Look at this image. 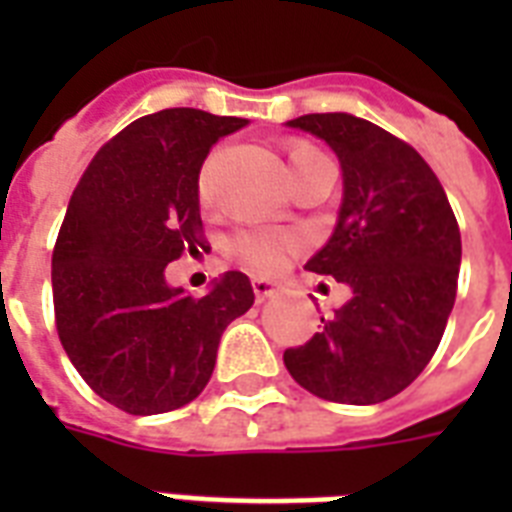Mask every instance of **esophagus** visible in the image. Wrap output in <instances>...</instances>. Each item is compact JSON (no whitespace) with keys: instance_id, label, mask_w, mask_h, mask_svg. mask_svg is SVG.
Wrapping results in <instances>:
<instances>
[{"instance_id":"esophagus-1","label":"esophagus","mask_w":512,"mask_h":512,"mask_svg":"<svg viewBox=\"0 0 512 512\" xmlns=\"http://www.w3.org/2000/svg\"><path fill=\"white\" fill-rule=\"evenodd\" d=\"M252 289H255V300L257 303H265V300H271L281 292V284L276 281H268V279H255L252 281Z\"/></svg>"}]
</instances>
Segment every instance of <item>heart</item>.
Segmentation results:
<instances>
[{
	"instance_id": "1",
	"label": "heart",
	"mask_w": 512,
	"mask_h": 512,
	"mask_svg": "<svg viewBox=\"0 0 512 512\" xmlns=\"http://www.w3.org/2000/svg\"><path fill=\"white\" fill-rule=\"evenodd\" d=\"M319 151L308 143H297V146L289 148V164H292V172L311 159ZM196 191H199V199L207 204L215 196V162L209 159L199 172V180H196ZM305 239L300 233L292 231H279V228H244V231H236L231 239L225 241V249L231 252L236 260H241L244 265H249L252 271L257 273H279L284 265L292 260V257L303 249Z\"/></svg>"
}]
</instances>
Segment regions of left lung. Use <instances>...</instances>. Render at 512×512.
I'll list each match as a JSON object with an SVG mask.
<instances>
[{
  "instance_id": "1",
  "label": "left lung",
  "mask_w": 512,
  "mask_h": 512,
  "mask_svg": "<svg viewBox=\"0 0 512 512\" xmlns=\"http://www.w3.org/2000/svg\"><path fill=\"white\" fill-rule=\"evenodd\" d=\"M327 140L342 167V207L308 271L348 284L324 327L284 350L289 374L335 404H380L436 353L457 297L460 225L430 164L396 135L350 114L287 122Z\"/></svg>"
}]
</instances>
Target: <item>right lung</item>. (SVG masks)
I'll return each mask as SVG.
<instances>
[{"mask_svg": "<svg viewBox=\"0 0 512 512\" xmlns=\"http://www.w3.org/2000/svg\"><path fill=\"white\" fill-rule=\"evenodd\" d=\"M247 119L199 108L140 116L100 148L68 201L52 249V303L63 350L103 401L164 414L207 388L225 327L255 303L228 271L204 297L164 279L204 249L201 164Z\"/></svg>", "mask_w": 512, "mask_h": 512, "instance_id": "obj_1", "label": "right lung"}]
</instances>
